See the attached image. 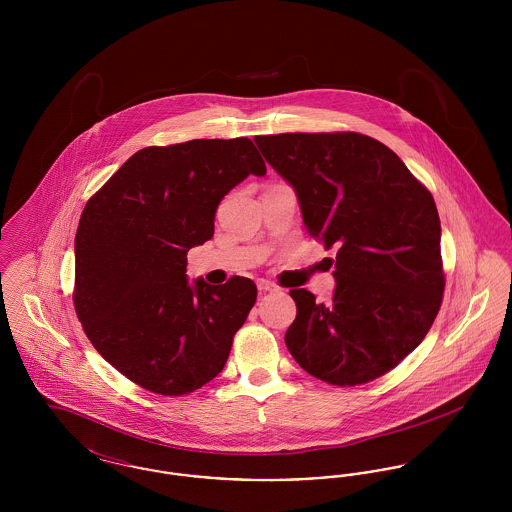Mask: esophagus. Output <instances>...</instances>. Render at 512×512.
Returning <instances> with one entry per match:
<instances>
[{
    "instance_id": "1",
    "label": "esophagus",
    "mask_w": 512,
    "mask_h": 512,
    "mask_svg": "<svg viewBox=\"0 0 512 512\" xmlns=\"http://www.w3.org/2000/svg\"><path fill=\"white\" fill-rule=\"evenodd\" d=\"M257 288H259V292H276V286L270 284L267 280H259Z\"/></svg>"
}]
</instances>
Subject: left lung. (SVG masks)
Listing matches in <instances>:
<instances>
[{
	"mask_svg": "<svg viewBox=\"0 0 512 512\" xmlns=\"http://www.w3.org/2000/svg\"><path fill=\"white\" fill-rule=\"evenodd\" d=\"M255 142L292 184L309 236L338 251L330 305L307 290L290 292L293 359L341 388L384 376L424 340L441 307L434 197L390 147L359 132H290Z\"/></svg>",
	"mask_w": 512,
	"mask_h": 512,
	"instance_id": "1",
	"label": "left lung"
}]
</instances>
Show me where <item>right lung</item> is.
I'll use <instances>...</instances> for the list:
<instances>
[{"mask_svg": "<svg viewBox=\"0 0 512 512\" xmlns=\"http://www.w3.org/2000/svg\"><path fill=\"white\" fill-rule=\"evenodd\" d=\"M265 161L249 138L136 151L82 211L74 311L99 355L140 388L188 395L226 365L257 286L186 280V255L215 234L220 199Z\"/></svg>", "mask_w": 512, "mask_h": 512, "instance_id": "add662e5", "label": "right lung"}]
</instances>
